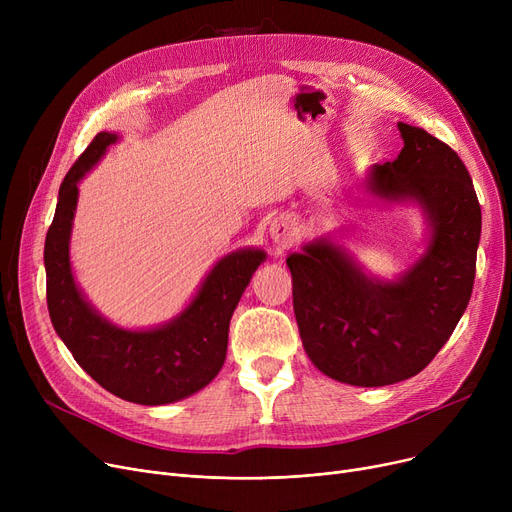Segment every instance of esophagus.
<instances>
[{"mask_svg":"<svg viewBox=\"0 0 512 512\" xmlns=\"http://www.w3.org/2000/svg\"><path fill=\"white\" fill-rule=\"evenodd\" d=\"M270 234H272V238L278 242L280 247H286L288 242L292 240V236H294L292 222H290V220H286V218L276 220V222L270 226Z\"/></svg>","mask_w":512,"mask_h":512,"instance_id":"esophagus-1","label":"esophagus"}]
</instances>
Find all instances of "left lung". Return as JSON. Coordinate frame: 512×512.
<instances>
[{
	"instance_id": "obj_1",
	"label": "left lung",
	"mask_w": 512,
	"mask_h": 512,
	"mask_svg": "<svg viewBox=\"0 0 512 512\" xmlns=\"http://www.w3.org/2000/svg\"><path fill=\"white\" fill-rule=\"evenodd\" d=\"M405 147L373 166L367 191L415 201L432 238L394 282L365 276L330 238L286 259L305 353L328 378L363 388L409 380L438 355L463 317L475 280L481 207L473 180L446 143L398 122Z\"/></svg>"
}]
</instances>
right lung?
I'll return each instance as SVG.
<instances>
[{
  "instance_id": "add662e5",
  "label": "right lung",
  "mask_w": 512,
  "mask_h": 512,
  "mask_svg": "<svg viewBox=\"0 0 512 512\" xmlns=\"http://www.w3.org/2000/svg\"><path fill=\"white\" fill-rule=\"evenodd\" d=\"M116 141L118 134L99 132L60 186L43 253L47 309L74 361L101 388L137 405H168L199 392L220 373L226 361L232 313L255 270L265 261V253L240 249L222 257L203 280L195 299L164 326L124 330L110 324L74 282L70 232L78 182Z\"/></svg>"
}]
</instances>
